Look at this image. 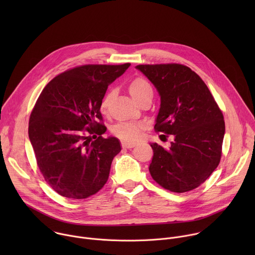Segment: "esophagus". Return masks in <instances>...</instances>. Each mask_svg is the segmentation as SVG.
I'll return each mask as SVG.
<instances>
[{"label": "esophagus", "mask_w": 255, "mask_h": 255, "mask_svg": "<svg viewBox=\"0 0 255 255\" xmlns=\"http://www.w3.org/2000/svg\"><path fill=\"white\" fill-rule=\"evenodd\" d=\"M136 145V143H132V142H122V147L123 148H132Z\"/></svg>", "instance_id": "esophagus-1"}]
</instances>
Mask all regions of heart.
<instances>
[{
  "mask_svg": "<svg viewBox=\"0 0 255 255\" xmlns=\"http://www.w3.org/2000/svg\"><path fill=\"white\" fill-rule=\"evenodd\" d=\"M128 90L130 95L140 103L144 99H147L149 97L152 98L153 90L151 85L147 80L144 78H135L133 79L129 85ZM116 95L115 89L109 90L102 99L101 102V111L106 113L108 110V107L110 105L111 101L114 99ZM145 129V125L143 123L138 122H122L117 124L113 128V134L121 140L128 141V142H135L139 139L141 132Z\"/></svg>",
  "mask_w": 255,
  "mask_h": 255,
  "instance_id": "obj_1",
  "label": "heart"
}]
</instances>
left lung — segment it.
Here are the masks:
<instances>
[{"label":"left lung","mask_w":255,"mask_h":255,"mask_svg":"<svg viewBox=\"0 0 255 255\" xmlns=\"http://www.w3.org/2000/svg\"><path fill=\"white\" fill-rule=\"evenodd\" d=\"M136 68L160 95L155 131L174 137L169 148L151 144L154 154L150 174L170 192L192 191L220 163L225 133L221 109L204 81L187 65L139 64Z\"/></svg>","instance_id":"obj_1"}]
</instances>
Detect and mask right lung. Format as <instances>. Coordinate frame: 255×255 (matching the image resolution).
<instances>
[{"mask_svg": "<svg viewBox=\"0 0 255 255\" xmlns=\"http://www.w3.org/2000/svg\"><path fill=\"white\" fill-rule=\"evenodd\" d=\"M130 63L85 64L52 79L36 101L29 119V139L36 163L57 194L83 200L107 183L113 158L121 151L100 112L108 86Z\"/></svg>", "mask_w": 255, "mask_h": 255, "instance_id": "1", "label": "right lung"}]
</instances>
